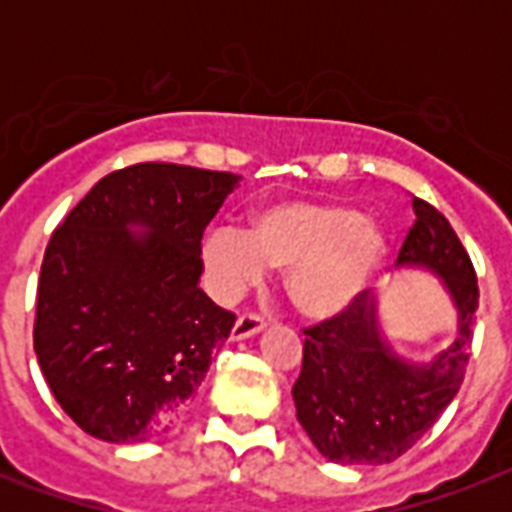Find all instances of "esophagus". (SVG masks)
<instances>
[{
  "instance_id": "obj_1",
  "label": "esophagus",
  "mask_w": 512,
  "mask_h": 512,
  "mask_svg": "<svg viewBox=\"0 0 512 512\" xmlns=\"http://www.w3.org/2000/svg\"><path fill=\"white\" fill-rule=\"evenodd\" d=\"M263 329H265L263 316H257V313H241L231 329V340H247V337L257 335V332H263Z\"/></svg>"
}]
</instances>
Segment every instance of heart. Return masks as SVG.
<instances>
[{
    "mask_svg": "<svg viewBox=\"0 0 512 512\" xmlns=\"http://www.w3.org/2000/svg\"><path fill=\"white\" fill-rule=\"evenodd\" d=\"M388 255L385 233L364 212L340 201L279 199L257 207L247 233L217 228L204 260L233 295L265 268L287 271V295L311 319H332L356 303Z\"/></svg>",
    "mask_w": 512,
    "mask_h": 512,
    "instance_id": "obj_1",
    "label": "heart"
}]
</instances>
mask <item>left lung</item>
I'll return each mask as SVG.
<instances>
[{
    "label": "left lung",
    "mask_w": 512,
    "mask_h": 512,
    "mask_svg": "<svg viewBox=\"0 0 512 512\" xmlns=\"http://www.w3.org/2000/svg\"><path fill=\"white\" fill-rule=\"evenodd\" d=\"M414 225L396 265L428 268L457 308V337L428 364H412L382 340L369 292L332 319L303 329V369L292 398L313 446L340 465H385L409 452L457 396L473 321L478 279L468 249L433 204L414 196Z\"/></svg>",
    "instance_id": "1"
}]
</instances>
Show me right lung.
I'll return each mask as SVG.
<instances>
[{
    "instance_id": "1",
    "label": "right lung",
    "mask_w": 512,
    "mask_h": 512,
    "mask_svg": "<svg viewBox=\"0 0 512 512\" xmlns=\"http://www.w3.org/2000/svg\"><path fill=\"white\" fill-rule=\"evenodd\" d=\"M239 180L132 164L92 185L52 231L34 350L55 401L84 433L138 444L185 412L236 321L201 292L199 276L204 228Z\"/></svg>"
}]
</instances>
